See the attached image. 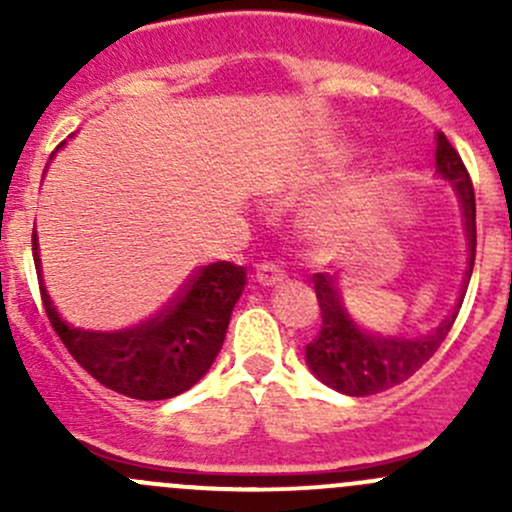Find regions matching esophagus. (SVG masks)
I'll return each mask as SVG.
<instances>
[{
  "label": "esophagus",
  "mask_w": 512,
  "mask_h": 512,
  "mask_svg": "<svg viewBox=\"0 0 512 512\" xmlns=\"http://www.w3.org/2000/svg\"><path fill=\"white\" fill-rule=\"evenodd\" d=\"M252 277H255V282L260 287H275L285 280V272L275 265H257L255 272H252Z\"/></svg>",
  "instance_id": "esophagus-1"
}]
</instances>
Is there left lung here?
<instances>
[{
  "instance_id": "left-lung-1",
  "label": "left lung",
  "mask_w": 512,
  "mask_h": 512,
  "mask_svg": "<svg viewBox=\"0 0 512 512\" xmlns=\"http://www.w3.org/2000/svg\"><path fill=\"white\" fill-rule=\"evenodd\" d=\"M436 143L438 173L451 180L463 205V218H466L468 245H471V262L466 270L468 285L473 262H476V193H473L471 175L451 141L438 133ZM312 282L319 309H322V327H319L317 337L307 344V364L319 381L349 396H374L411 379L438 352L456 322L458 309H461V302H458L456 312L443 319L441 327H436V332H431L428 337L389 339L361 332L356 327L349 314L344 312L332 275L317 272Z\"/></svg>"
}]
</instances>
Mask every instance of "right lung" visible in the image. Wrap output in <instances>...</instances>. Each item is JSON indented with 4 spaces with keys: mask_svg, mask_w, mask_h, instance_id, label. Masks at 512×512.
<instances>
[{
    "mask_svg": "<svg viewBox=\"0 0 512 512\" xmlns=\"http://www.w3.org/2000/svg\"><path fill=\"white\" fill-rule=\"evenodd\" d=\"M61 146L64 143L56 151ZM32 252L46 317L69 354L98 384L141 401L173 399L198 384L223 347L232 307L245 287V270L240 265L213 262L200 267L168 307L148 322L121 332H86L69 327L51 307L41 282L36 232Z\"/></svg>",
    "mask_w": 512,
    "mask_h": 512,
    "instance_id": "add662e5",
    "label": "right lung"
}]
</instances>
